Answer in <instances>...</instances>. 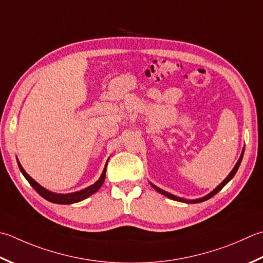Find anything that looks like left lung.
<instances>
[{
	"mask_svg": "<svg viewBox=\"0 0 263 263\" xmlns=\"http://www.w3.org/2000/svg\"><path fill=\"white\" fill-rule=\"evenodd\" d=\"M243 156H244V148H243V152H241V154H240V157H239V159H238V162L236 163V165L234 166V168L231 170V172L229 173V176L226 178L222 182H221L219 186L215 188L213 192H211L210 194H208L206 196H204V197H202V198H198V199H192V200H188V199H184V198H181V197H178V196H174V195H172V194H170V193H167V192H165V190H163V189H161V188H158V187H156L155 184H153V183H151L152 186H153V188L155 189V190H157V192L159 193V194H162V195H164V196H166V197H168L170 199H173V200H178V202H183V203H200V202H204V200H208V199H210L211 197H213L215 194L217 193H219L221 189H222L226 184H227L231 179L234 178V176L236 174V172H237V170H238V167H239V165H240V163H241V159H243Z\"/></svg>",
	"mask_w": 263,
	"mask_h": 263,
	"instance_id": "8db88e82",
	"label": "left lung"
}]
</instances>
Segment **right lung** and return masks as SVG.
Wrapping results in <instances>:
<instances>
[{
    "label": "right lung",
    "mask_w": 263,
    "mask_h": 263,
    "mask_svg": "<svg viewBox=\"0 0 263 263\" xmlns=\"http://www.w3.org/2000/svg\"><path fill=\"white\" fill-rule=\"evenodd\" d=\"M107 163H108V161H107ZM107 163L105 165L104 171H102L101 177L99 178V180H98L97 182L91 184V186H89L87 188L80 190V192H75V193H70V194H57V193L50 192V190L43 188L41 184L36 182L33 178H30L28 174L26 173V171L22 166V164H20L19 162H18V166L20 168V171H22V173L24 174V177L27 179V181L29 182L30 186H32L43 198L49 200V202H51V203H55V204H73V203L81 202V200L87 198L89 196H91L92 194H95L98 192V190H99V188L102 186V183H104L105 178H106Z\"/></svg>",
    "instance_id": "add662e5"
}]
</instances>
